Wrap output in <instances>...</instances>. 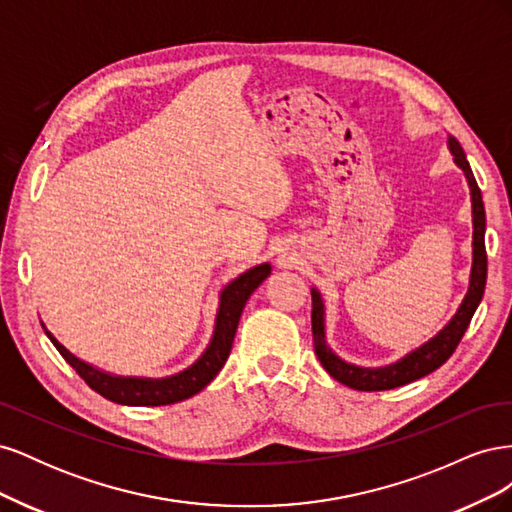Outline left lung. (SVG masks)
<instances>
[{
	"mask_svg": "<svg viewBox=\"0 0 512 512\" xmlns=\"http://www.w3.org/2000/svg\"><path fill=\"white\" fill-rule=\"evenodd\" d=\"M446 147L451 151L453 162L463 170L466 175L468 188H470V203H472V269H470V282L468 292L463 297L461 305L453 318L448 320L444 327L427 339L425 344L406 352L401 359L382 365V367H363L344 361L342 356L335 354L333 348L327 342V307H324V299L318 288H312V331H314V350L322 367L327 369V374L333 376L337 382H342L354 391H386L395 389V386H404L408 382H414L431 374L433 369H438L442 363H446L461 342L463 333H466L468 324L476 312V307L485 294L487 284V250H485V205L483 194L478 190V183L472 175V168L468 164L466 153H463L461 145L455 136L448 134Z\"/></svg>",
	"mask_w": 512,
	"mask_h": 512,
	"instance_id": "obj_1",
	"label": "left lung"
}]
</instances>
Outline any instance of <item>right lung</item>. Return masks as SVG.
Here are the masks:
<instances>
[{
    "label": "right lung",
    "mask_w": 512,
    "mask_h": 512,
    "mask_svg": "<svg viewBox=\"0 0 512 512\" xmlns=\"http://www.w3.org/2000/svg\"><path fill=\"white\" fill-rule=\"evenodd\" d=\"M269 275L271 262H262V265L247 269L239 277H235V280H230L220 290L213 335L203 354H200L190 367L164 378L111 374V371L79 359V356L72 354L49 329H46V324L42 320L40 324L46 337L51 339V344L59 350L61 356H64L68 365L76 369V374L102 397L111 399L121 406H168L203 391L205 386L220 374V369L224 367L230 354L232 342H235V333L239 327L243 307L247 299L252 297V292L265 282Z\"/></svg>",
    "instance_id": "obj_1"
}]
</instances>
